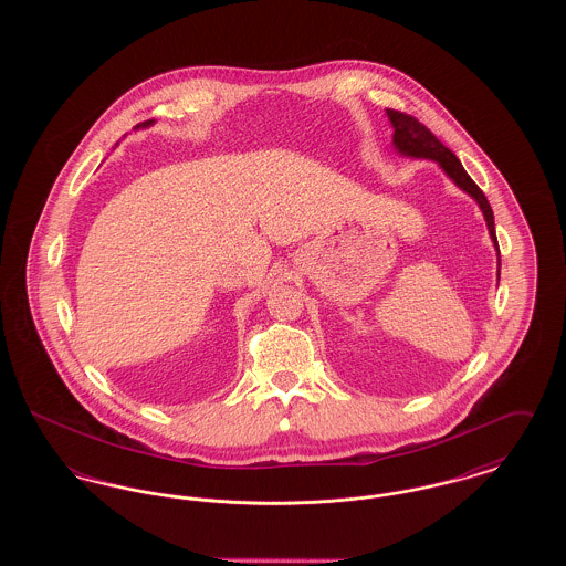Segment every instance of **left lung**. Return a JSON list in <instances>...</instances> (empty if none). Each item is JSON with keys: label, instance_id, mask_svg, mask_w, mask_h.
I'll list each match as a JSON object with an SVG mask.
<instances>
[{"label": "left lung", "instance_id": "8db88e82", "mask_svg": "<svg viewBox=\"0 0 566 566\" xmlns=\"http://www.w3.org/2000/svg\"><path fill=\"white\" fill-rule=\"evenodd\" d=\"M388 120L395 129L392 134V146L399 155L411 157V159H427V161L437 163L443 174L457 185L458 189L464 190L469 197L475 199V203L480 206L482 214H484L485 227L490 233V240L496 248V259H499V273L501 275V252H499V242H496V231H494V214L492 208L485 199L482 189L469 178V174L464 171L462 163L458 161L457 155L452 150H448L434 135L431 129H427L422 123H418L413 116L397 112V109H386Z\"/></svg>", "mask_w": 566, "mask_h": 566}]
</instances>
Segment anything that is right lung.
<instances>
[{
    "instance_id": "right-lung-1",
    "label": "right lung",
    "mask_w": 566,
    "mask_h": 566,
    "mask_svg": "<svg viewBox=\"0 0 566 566\" xmlns=\"http://www.w3.org/2000/svg\"><path fill=\"white\" fill-rule=\"evenodd\" d=\"M153 123H155V120H146V123H139V125H135V132H137V129H146V127H153Z\"/></svg>"
}]
</instances>
